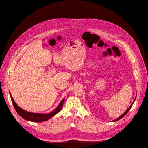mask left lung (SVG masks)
Returning a JSON list of instances; mask_svg holds the SVG:
<instances>
[{
  "label": "left lung",
  "instance_id": "8db88e82",
  "mask_svg": "<svg viewBox=\"0 0 148 148\" xmlns=\"http://www.w3.org/2000/svg\"><path fill=\"white\" fill-rule=\"evenodd\" d=\"M136 98H135V99H134V102H132V104L130 105V106L129 107V108H128V109L127 110V111H125L124 113H123V114L121 116H119V118H118L117 119H114V120H113L112 121H118V120H119V119H121L123 117H124V116H125V115H126L127 114V112H128V111H129V110L131 109V108H132V105H133V103H134V102H135V100H136Z\"/></svg>",
  "mask_w": 148,
  "mask_h": 148
}]
</instances>
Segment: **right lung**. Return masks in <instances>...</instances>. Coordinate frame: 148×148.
<instances>
[{
	"label": "right lung",
	"mask_w": 148,
	"mask_h": 148,
	"mask_svg": "<svg viewBox=\"0 0 148 148\" xmlns=\"http://www.w3.org/2000/svg\"><path fill=\"white\" fill-rule=\"evenodd\" d=\"M10 96H11L12 104H13L14 108L18 114L20 115L21 118L26 119V120L33 121V122L45 121L48 120V119L51 118L53 117V116L57 114V113L60 112V111L62 109L63 103H64V100H65L64 99H63L60 102V103H59V105L58 106L57 108H56L53 111L51 112L50 113H48V114H41V113H34V112H28V111H25L23 109H22L16 104V103L14 99H12V97L11 96V93H10Z\"/></svg>",
	"instance_id": "right-lung-1"
}]
</instances>
